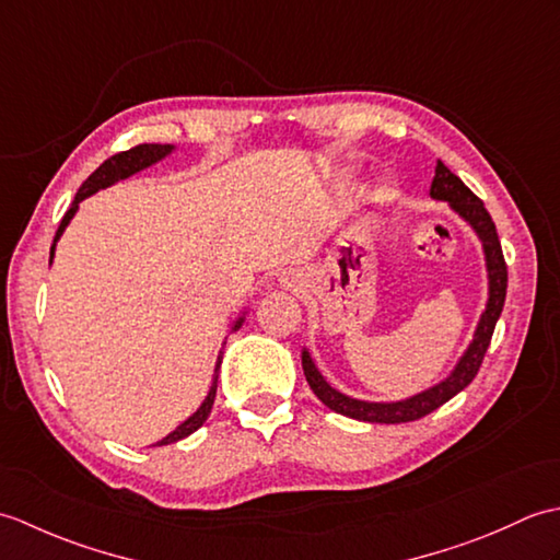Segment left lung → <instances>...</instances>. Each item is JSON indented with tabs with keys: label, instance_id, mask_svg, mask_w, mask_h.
Instances as JSON below:
<instances>
[{
	"label": "left lung",
	"instance_id": "left-lung-1",
	"mask_svg": "<svg viewBox=\"0 0 560 560\" xmlns=\"http://www.w3.org/2000/svg\"><path fill=\"white\" fill-rule=\"evenodd\" d=\"M431 197L433 199H443L450 201V207L455 209L459 217L467 219L474 231L479 233L483 241V253H486V265H489V281H491V293H489V305L481 315V323L477 327V335H474V341L469 343L467 353L462 355V361L457 363L455 371L443 383L421 392L411 399L404 401H392V404H377V401H361V399H351L347 395H341L335 387H329L325 383V377L319 375L315 363L311 361L307 351H303V373L307 385L317 395V399L327 404L331 411H337L341 416H349V419L355 421H368V423H407L423 419L425 413L435 411L438 407H443L445 401L467 387L474 377H477L479 368L483 363V355L489 351V343L493 337V329L498 317L503 313L505 305V291H508V265L501 249V241H498L495 233V223L491 219V213L486 211L483 201L471 192V189L464 185L459 177L452 173L443 161H438L435 165V177L431 183Z\"/></svg>",
	"mask_w": 560,
	"mask_h": 560
}]
</instances>
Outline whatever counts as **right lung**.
<instances>
[{
  "label": "right lung",
  "instance_id": "right-lung-1",
  "mask_svg": "<svg viewBox=\"0 0 560 560\" xmlns=\"http://www.w3.org/2000/svg\"><path fill=\"white\" fill-rule=\"evenodd\" d=\"M171 149H173V147H163V144H139V147H135V149H127V151L115 153V156H110L103 165H98V168L86 177V183H83V185L79 187V192H77L74 201H71V207L67 209L62 223H59V229H57V233H55V241H52V247H50V261H52V255H55V243L59 241V235H62V231L67 229V223L71 221V217H74V213H77L81 199H86L89 195L98 192V189L108 187V185H113V183H117V180H122V177H129L132 173L141 171V168H147V165L161 161V159L165 156V153H171ZM237 325H241V323H237ZM237 325H235V327H237ZM219 365H221V355H219L217 371H219ZM213 399H217V383H213V387L209 389V395H207L205 404H201V407H199L192 416H189V419H187L185 423L177 425L171 435H165L159 445L177 443V440H183V438H187L189 433H195L197 428L207 421V416L211 413Z\"/></svg>",
  "mask_w": 560,
  "mask_h": 560
}]
</instances>
